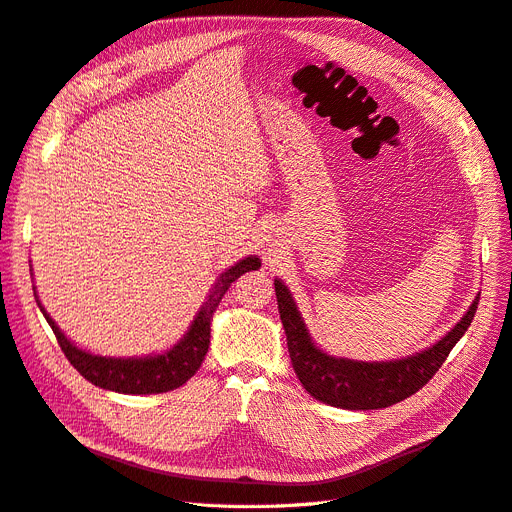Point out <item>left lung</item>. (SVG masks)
Masks as SVG:
<instances>
[{
  "label": "left lung",
  "mask_w": 512,
  "mask_h": 512,
  "mask_svg": "<svg viewBox=\"0 0 512 512\" xmlns=\"http://www.w3.org/2000/svg\"><path fill=\"white\" fill-rule=\"evenodd\" d=\"M274 289L282 327L287 333L289 356L301 386L320 403L354 411L390 407L426 386L470 327L479 304V299L472 301L460 323L432 348L401 358V361L361 363L318 350L312 344L289 289L280 280H274Z\"/></svg>",
  "instance_id": "8db88e82"
}]
</instances>
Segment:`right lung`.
Returning a JSON list of instances; mask_svg holds the SVG:
<instances>
[{"instance_id":"right-lung-1","label":"right lung","mask_w":512,"mask_h":512,"mask_svg":"<svg viewBox=\"0 0 512 512\" xmlns=\"http://www.w3.org/2000/svg\"><path fill=\"white\" fill-rule=\"evenodd\" d=\"M259 266L261 261L257 257H246L227 272H223L181 342L173 350L147 358H107L75 348L61 333V329L54 325V320L46 314L42 304L37 306H40L42 314L46 316L67 361L94 386L122 394L168 392L183 386L200 369L208 352V344H211V318L225 291L232 287V282L238 276L257 270Z\"/></svg>"}]
</instances>
